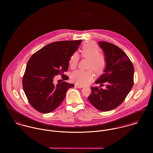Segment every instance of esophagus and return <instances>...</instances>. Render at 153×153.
<instances>
[{"label":"esophagus","instance_id":"1","mask_svg":"<svg viewBox=\"0 0 153 153\" xmlns=\"http://www.w3.org/2000/svg\"><path fill=\"white\" fill-rule=\"evenodd\" d=\"M75 86L79 88H82L84 87L83 85H78V84H75Z\"/></svg>","mask_w":153,"mask_h":153}]
</instances>
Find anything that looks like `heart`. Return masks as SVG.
<instances>
[{
  "label": "heart",
  "mask_w": 153,
  "mask_h": 153,
  "mask_svg": "<svg viewBox=\"0 0 153 153\" xmlns=\"http://www.w3.org/2000/svg\"><path fill=\"white\" fill-rule=\"evenodd\" d=\"M100 48L94 42H89L81 49V55L84 58L89 59L88 67L95 72H102L107 65V58L103 53H101ZM79 62V55L76 52L73 53L69 58V65L72 69L75 68ZM94 75L91 71L77 70L71 75V81L78 85H84L92 80Z\"/></svg>",
  "instance_id": "obj_1"
}]
</instances>
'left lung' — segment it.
I'll list each match as a JSON object with an SVG mask.
<instances>
[{
  "label": "left lung",
  "mask_w": 153,
  "mask_h": 153,
  "mask_svg": "<svg viewBox=\"0 0 153 153\" xmlns=\"http://www.w3.org/2000/svg\"><path fill=\"white\" fill-rule=\"evenodd\" d=\"M98 45L107 58L106 68L102 75L95 82L106 83V88L91 87L88 97L91 104L101 111H108L118 107L125 100L134 85V68L126 53L117 46L100 41Z\"/></svg>",
  "instance_id": "obj_1"
}]
</instances>
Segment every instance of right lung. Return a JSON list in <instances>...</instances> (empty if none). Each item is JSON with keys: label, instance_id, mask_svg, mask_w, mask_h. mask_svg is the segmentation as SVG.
<instances>
[{"label": "right lung", "instance_id": "add662e5", "mask_svg": "<svg viewBox=\"0 0 153 153\" xmlns=\"http://www.w3.org/2000/svg\"><path fill=\"white\" fill-rule=\"evenodd\" d=\"M82 40L62 41L48 44L33 53L29 59L23 76L22 85L32 107L46 114L56 109L63 101L68 89L74 84L65 81L53 84L56 75L64 80L71 55L78 48Z\"/></svg>", "mask_w": 153, "mask_h": 153}]
</instances>
